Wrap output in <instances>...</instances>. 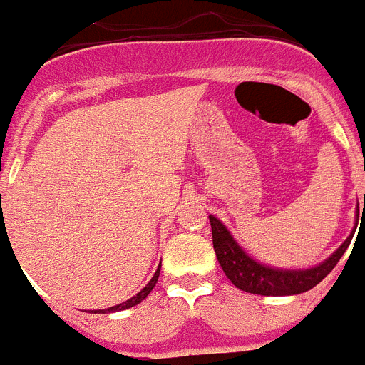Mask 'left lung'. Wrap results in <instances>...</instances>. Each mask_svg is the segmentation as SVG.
Listing matches in <instances>:
<instances>
[{
  "instance_id": "left-lung-1",
  "label": "left lung",
  "mask_w": 365,
  "mask_h": 365,
  "mask_svg": "<svg viewBox=\"0 0 365 365\" xmlns=\"http://www.w3.org/2000/svg\"><path fill=\"white\" fill-rule=\"evenodd\" d=\"M212 225V241L219 265L227 278L240 291L261 296H292L311 291L331 270L336 267L340 257L346 254L353 234L334 250L327 259L309 269H279L254 259L250 254L234 240L222 221L215 215H208Z\"/></svg>"
}]
</instances>
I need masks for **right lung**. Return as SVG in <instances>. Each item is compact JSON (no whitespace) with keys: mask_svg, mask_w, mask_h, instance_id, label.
I'll return each mask as SVG.
<instances>
[{"mask_svg":"<svg viewBox=\"0 0 365 365\" xmlns=\"http://www.w3.org/2000/svg\"><path fill=\"white\" fill-rule=\"evenodd\" d=\"M159 274H160V265L157 267V270H155L153 278L150 279V283H148V285L144 287L143 291L137 292V294H135L133 298L125 299L124 303H118V305H113V307H109V309H98V311H91V312H117V311H124V309L135 307V305H138V303L143 302V299H146V296L150 294L151 291H153V287L157 285V279H159Z\"/></svg>","mask_w":365,"mask_h":365,"instance_id":"1","label":"right lung"}]
</instances>
